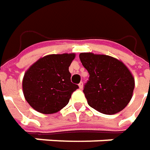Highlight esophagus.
Listing matches in <instances>:
<instances>
[{"instance_id": "esophagus-1", "label": "esophagus", "mask_w": 150, "mask_h": 150, "mask_svg": "<svg viewBox=\"0 0 150 150\" xmlns=\"http://www.w3.org/2000/svg\"><path fill=\"white\" fill-rule=\"evenodd\" d=\"M79 87H80V89H83V87H84V85H83V82H80V84H79Z\"/></svg>"}]
</instances>
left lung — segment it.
<instances>
[{
    "label": "left lung",
    "instance_id": "obj_1",
    "mask_svg": "<svg viewBox=\"0 0 150 150\" xmlns=\"http://www.w3.org/2000/svg\"><path fill=\"white\" fill-rule=\"evenodd\" d=\"M83 66L90 77L84 94L89 105L105 115H115L129 103L134 78L122 61L106 54L80 53Z\"/></svg>",
    "mask_w": 150,
    "mask_h": 150
}]
</instances>
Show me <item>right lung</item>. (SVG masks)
<instances>
[{"label":"right lung","instance_id":"obj_1","mask_svg":"<svg viewBox=\"0 0 150 150\" xmlns=\"http://www.w3.org/2000/svg\"><path fill=\"white\" fill-rule=\"evenodd\" d=\"M75 53L48 54L39 59L25 73L22 89L25 100L34 110L50 115L63 109L79 88L70 81L69 66Z\"/></svg>","mask_w":150,"mask_h":150}]
</instances>
